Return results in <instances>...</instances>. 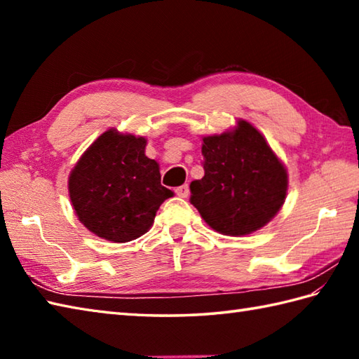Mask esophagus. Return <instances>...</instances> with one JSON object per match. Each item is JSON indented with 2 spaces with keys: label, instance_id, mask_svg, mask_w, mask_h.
I'll return each instance as SVG.
<instances>
[{
  "label": "esophagus",
  "instance_id": "1",
  "mask_svg": "<svg viewBox=\"0 0 359 359\" xmlns=\"http://www.w3.org/2000/svg\"><path fill=\"white\" fill-rule=\"evenodd\" d=\"M175 194H177L179 197H188V194H189V187H188V184L180 185V187L175 188Z\"/></svg>",
  "mask_w": 359,
  "mask_h": 359
}]
</instances>
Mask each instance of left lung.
I'll use <instances>...</instances> for the list:
<instances>
[{
  "label": "left lung",
  "mask_w": 359,
  "mask_h": 359,
  "mask_svg": "<svg viewBox=\"0 0 359 359\" xmlns=\"http://www.w3.org/2000/svg\"><path fill=\"white\" fill-rule=\"evenodd\" d=\"M202 140L205 175L191 182L189 201L219 233L245 236L261 230L285 202L284 163L245 120L231 131Z\"/></svg>",
  "instance_id": "obj_1"
}]
</instances>
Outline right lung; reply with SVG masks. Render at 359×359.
<instances>
[{
  "instance_id": "right-lung-1",
  "label": "right lung",
  "mask_w": 359,
  "mask_h": 359,
  "mask_svg": "<svg viewBox=\"0 0 359 359\" xmlns=\"http://www.w3.org/2000/svg\"><path fill=\"white\" fill-rule=\"evenodd\" d=\"M147 139L108 129L74 166L69 197L90 233L111 242L140 238L171 189L160 184L156 160L144 156Z\"/></svg>"
}]
</instances>
